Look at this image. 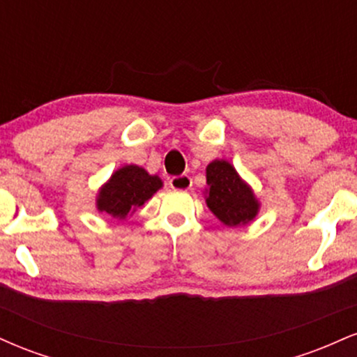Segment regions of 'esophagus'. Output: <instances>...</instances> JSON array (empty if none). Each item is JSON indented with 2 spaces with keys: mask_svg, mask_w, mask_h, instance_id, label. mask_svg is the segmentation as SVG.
I'll list each match as a JSON object with an SVG mask.
<instances>
[{
  "mask_svg": "<svg viewBox=\"0 0 357 357\" xmlns=\"http://www.w3.org/2000/svg\"><path fill=\"white\" fill-rule=\"evenodd\" d=\"M192 179L188 174H181V176H174V178L169 179V186L176 191H188L191 188Z\"/></svg>",
  "mask_w": 357,
  "mask_h": 357,
  "instance_id": "34e87169",
  "label": "esophagus"
}]
</instances>
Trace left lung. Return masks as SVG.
Listing matches in <instances>:
<instances>
[{"mask_svg":"<svg viewBox=\"0 0 357 357\" xmlns=\"http://www.w3.org/2000/svg\"><path fill=\"white\" fill-rule=\"evenodd\" d=\"M206 204L227 227H241L257 216L260 203L236 169L225 159H215L206 167Z\"/></svg>","mask_w":357,"mask_h":357,"instance_id":"obj_1","label":"left lung"}]
</instances>
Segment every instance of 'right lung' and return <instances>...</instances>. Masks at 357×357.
Instances as JSON below:
<instances>
[{"instance_id":"1","label":"right lung","mask_w":357,"mask_h":357,"mask_svg":"<svg viewBox=\"0 0 357 357\" xmlns=\"http://www.w3.org/2000/svg\"><path fill=\"white\" fill-rule=\"evenodd\" d=\"M162 188L159 176H153L136 165L117 169L100 188L97 196V210L107 213L117 220H126L127 215L142 206L147 199Z\"/></svg>"}]
</instances>
